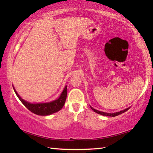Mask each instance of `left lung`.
<instances>
[{"label": "left lung", "instance_id": "obj_1", "mask_svg": "<svg viewBox=\"0 0 153 153\" xmlns=\"http://www.w3.org/2000/svg\"><path fill=\"white\" fill-rule=\"evenodd\" d=\"M91 109H92V110H93V111H94V112L97 113H98V114H100V115H104V116H109V117H115V116H117V115H120V114H122L123 113L126 112V111H128V109L130 108V107H129V108H128L124 109V110L121 111H120V112L114 113H107L102 112V111H100L95 110V109H94L93 108H92V107H91Z\"/></svg>", "mask_w": 153, "mask_h": 153}]
</instances>
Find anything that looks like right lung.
<instances>
[{
  "label": "right lung",
  "mask_w": 153,
  "mask_h": 153,
  "mask_svg": "<svg viewBox=\"0 0 153 153\" xmlns=\"http://www.w3.org/2000/svg\"><path fill=\"white\" fill-rule=\"evenodd\" d=\"M13 90H14L17 97L19 98V100L21 101L22 103L24 104V106L27 108H28L31 112L36 114V115L43 116L49 115L51 114L56 113L60 111L65 103L67 95V86H66L62 93H61L60 96L59 97V98L54 100V101L47 102V103L31 104L29 102L25 101V100H24L23 99H22L19 96V95L18 94L16 91L15 90L14 87H13Z\"/></svg>",
  "instance_id": "obj_1"
}]
</instances>
